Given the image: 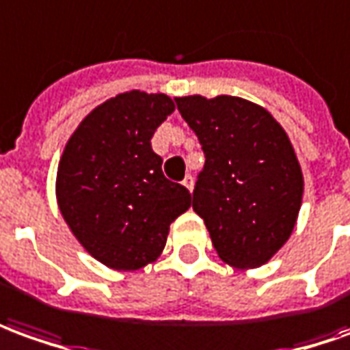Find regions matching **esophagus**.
I'll use <instances>...</instances> for the list:
<instances>
[{"instance_id": "34e87169", "label": "esophagus", "mask_w": 350, "mask_h": 350, "mask_svg": "<svg viewBox=\"0 0 350 350\" xmlns=\"http://www.w3.org/2000/svg\"><path fill=\"white\" fill-rule=\"evenodd\" d=\"M183 185H185L189 190H192V187H194V179H192V175H187L185 180H183Z\"/></svg>"}]
</instances>
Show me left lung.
I'll return each instance as SVG.
<instances>
[{
	"label": "left lung",
	"mask_w": 350,
	"mask_h": 350,
	"mask_svg": "<svg viewBox=\"0 0 350 350\" xmlns=\"http://www.w3.org/2000/svg\"><path fill=\"white\" fill-rule=\"evenodd\" d=\"M175 103L206 156L192 209L223 261L261 267L288 242L299 215L303 173L288 135L245 98L192 95Z\"/></svg>",
	"instance_id": "1"
}]
</instances>
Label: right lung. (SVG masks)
Listing matches in <instances>:
<instances>
[{"mask_svg":"<svg viewBox=\"0 0 350 350\" xmlns=\"http://www.w3.org/2000/svg\"><path fill=\"white\" fill-rule=\"evenodd\" d=\"M175 110L167 95L129 91L97 106L70 137L57 202L70 230L97 261L137 271L163 250L190 192L165 179L150 139Z\"/></svg>","mask_w":350,"mask_h":350,"instance_id":"1","label":"right lung"}]
</instances>
